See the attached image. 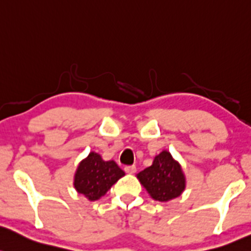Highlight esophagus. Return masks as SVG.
Segmentation results:
<instances>
[{
  "mask_svg": "<svg viewBox=\"0 0 251 251\" xmlns=\"http://www.w3.org/2000/svg\"><path fill=\"white\" fill-rule=\"evenodd\" d=\"M125 172L126 173H130V174L134 173V172H136V166H134V165H132V166H126V167H125Z\"/></svg>",
  "mask_w": 251,
  "mask_h": 251,
  "instance_id": "esophagus-1",
  "label": "esophagus"
}]
</instances>
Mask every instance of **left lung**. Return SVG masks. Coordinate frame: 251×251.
<instances>
[{
  "label": "left lung",
  "instance_id": "obj_1",
  "mask_svg": "<svg viewBox=\"0 0 251 251\" xmlns=\"http://www.w3.org/2000/svg\"><path fill=\"white\" fill-rule=\"evenodd\" d=\"M137 178L150 196L160 202L180 196L185 189V178L180 165L166 150L155 157L151 166L137 174Z\"/></svg>",
  "mask_w": 251,
  "mask_h": 251
}]
</instances>
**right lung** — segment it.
Listing matches in <instances>:
<instances>
[{"instance_id":"add662e5","label":"right lung","mask_w":251,"mask_h":251,"mask_svg":"<svg viewBox=\"0 0 251 251\" xmlns=\"http://www.w3.org/2000/svg\"><path fill=\"white\" fill-rule=\"evenodd\" d=\"M124 174L114 161H103L99 154L90 152L79 163L75 176V188L90 201H96Z\"/></svg>"}]
</instances>
